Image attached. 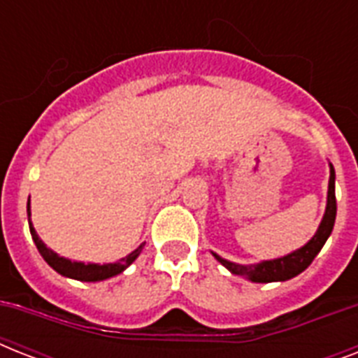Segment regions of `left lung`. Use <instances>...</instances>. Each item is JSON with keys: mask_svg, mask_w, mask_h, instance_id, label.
<instances>
[{"mask_svg": "<svg viewBox=\"0 0 358 358\" xmlns=\"http://www.w3.org/2000/svg\"><path fill=\"white\" fill-rule=\"evenodd\" d=\"M329 189H327V206H325V213L320 227H317L316 234L312 236L303 247L292 250L289 255H284L280 258H273V260H262L258 264H236L230 262L223 256L215 255V260L219 264H223L232 275L243 277L250 282H284L289 278L297 277L299 273H303L306 267L310 266L312 260L316 258L317 252L322 250L325 241L329 239L331 232H333L334 219H336V196H334V167L333 163H329Z\"/></svg>", "mask_w": 358, "mask_h": 358, "instance_id": "obj_1", "label": "left lung"}]
</instances>
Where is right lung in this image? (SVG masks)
<instances>
[{
  "label": "right lung",
  "mask_w": 358,
  "mask_h": 358,
  "mask_svg": "<svg viewBox=\"0 0 358 358\" xmlns=\"http://www.w3.org/2000/svg\"><path fill=\"white\" fill-rule=\"evenodd\" d=\"M27 217H29V230L31 238L35 241L36 249L41 252V256L46 260V264L50 267H53L59 275H63L66 278H74V280H81V282H100V280H106V278H111L115 275H120V273L129 267L137 260V256L141 255V250L145 247V243H141L135 250H131L128 256L120 258L119 262H113V264H85V262H76L69 260L64 256H59L55 250L48 249L46 243L38 238L35 227L31 223V206L27 202Z\"/></svg>",
  "instance_id": "right-lung-1"
}]
</instances>
